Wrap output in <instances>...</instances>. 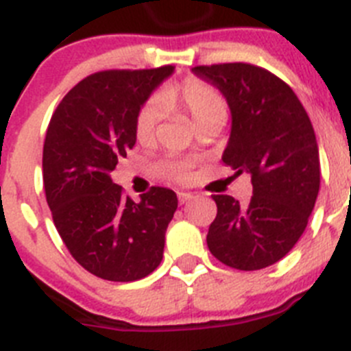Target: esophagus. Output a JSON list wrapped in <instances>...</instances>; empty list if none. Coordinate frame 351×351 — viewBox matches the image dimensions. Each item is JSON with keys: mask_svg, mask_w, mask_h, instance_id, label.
Returning a JSON list of instances; mask_svg holds the SVG:
<instances>
[{"mask_svg": "<svg viewBox=\"0 0 351 351\" xmlns=\"http://www.w3.org/2000/svg\"><path fill=\"white\" fill-rule=\"evenodd\" d=\"M178 198H179V204H186L190 202V200H193V193H184V191H181V193H178Z\"/></svg>", "mask_w": 351, "mask_h": 351, "instance_id": "obj_1", "label": "esophagus"}]
</instances>
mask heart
Instances as JSON below:
<instances>
[{"label": "heart", "mask_w": 351, "mask_h": 351, "mask_svg": "<svg viewBox=\"0 0 351 351\" xmlns=\"http://www.w3.org/2000/svg\"><path fill=\"white\" fill-rule=\"evenodd\" d=\"M158 104L163 108L186 114L198 130L209 125H223L226 117V101L221 93L193 77L165 86L158 95ZM160 117L156 104H147L141 108L135 121V137L141 144L153 141ZM158 172L170 181L182 182L191 178V165L188 161L169 158L158 165Z\"/></svg>", "instance_id": "b5f03b06"}]
</instances>
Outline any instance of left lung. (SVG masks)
I'll list each match as a JSON object with an SVG mask.
<instances>
[{
  "label": "left lung",
  "mask_w": 351,
  "mask_h": 351,
  "mask_svg": "<svg viewBox=\"0 0 351 351\" xmlns=\"http://www.w3.org/2000/svg\"><path fill=\"white\" fill-rule=\"evenodd\" d=\"M228 101L232 132L223 163L247 172L253 197L241 206L213 195L218 214L207 246L221 263L258 271L280 262L308 226L320 190V154L306 108L285 80L250 63L195 66Z\"/></svg>",
  "instance_id": "obj_1"
}]
</instances>
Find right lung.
Segmentation results:
<instances>
[{
  "label": "right lung",
  "instance_id": "right-lung-1",
  "mask_svg": "<svg viewBox=\"0 0 351 351\" xmlns=\"http://www.w3.org/2000/svg\"><path fill=\"white\" fill-rule=\"evenodd\" d=\"M173 71L105 70L70 89L49 123L43 188L70 255L107 281H137L160 265L178 209L169 188L153 186L133 202L110 172L135 145V121L149 95Z\"/></svg>",
  "mask_w": 351,
  "mask_h": 351
}]
</instances>
